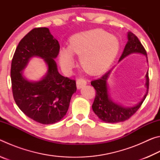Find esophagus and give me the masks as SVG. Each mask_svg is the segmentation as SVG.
Wrapping results in <instances>:
<instances>
[{
  "mask_svg": "<svg viewBox=\"0 0 160 160\" xmlns=\"http://www.w3.org/2000/svg\"><path fill=\"white\" fill-rule=\"evenodd\" d=\"M76 84H77V88L78 89H80L83 88L84 86L86 85L87 84V81L84 79L82 78H78L76 81Z\"/></svg>",
  "mask_w": 160,
  "mask_h": 160,
  "instance_id": "1",
  "label": "esophagus"
}]
</instances>
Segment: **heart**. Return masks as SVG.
Segmentation results:
<instances>
[{"instance_id": "heart-1", "label": "heart", "mask_w": 160, "mask_h": 160, "mask_svg": "<svg viewBox=\"0 0 160 160\" xmlns=\"http://www.w3.org/2000/svg\"><path fill=\"white\" fill-rule=\"evenodd\" d=\"M119 48L116 37L101 29H91L71 37L68 47L59 50V62L63 69H71L75 63V53L80 56V66L85 72L98 73L110 66Z\"/></svg>"}]
</instances>
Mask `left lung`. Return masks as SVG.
<instances>
[{
  "mask_svg": "<svg viewBox=\"0 0 160 160\" xmlns=\"http://www.w3.org/2000/svg\"><path fill=\"white\" fill-rule=\"evenodd\" d=\"M128 39L124 50L123 51L119 61L126 56L133 53L144 54L147 56V52L141 43L134 34L131 32L128 33ZM111 70H109L98 79L94 80L91 82V85L96 90V95L92 104V110L99 119L106 123H118L128 120L139 109L142 102L148 95L149 89V76L148 72L145 75L147 88V92L145 94L142 101L132 107H123L121 105L116 104L110 98L108 94L107 79L109 78Z\"/></svg>",
  "mask_w": 160,
  "mask_h": 160,
  "instance_id": "1",
  "label": "left lung"
}]
</instances>
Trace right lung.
I'll return each mask as SVG.
<instances>
[{"label":"right lung","instance_id":"1","mask_svg":"<svg viewBox=\"0 0 160 160\" xmlns=\"http://www.w3.org/2000/svg\"><path fill=\"white\" fill-rule=\"evenodd\" d=\"M59 50L58 42L49 29L37 28L21 39L12 60L10 76L15 102L26 116L39 123L52 124L61 120L77 90L75 80L58 71L54 58ZM33 56L44 59L48 66V73L37 82L28 81L21 72Z\"/></svg>","mask_w":160,"mask_h":160}]
</instances>
